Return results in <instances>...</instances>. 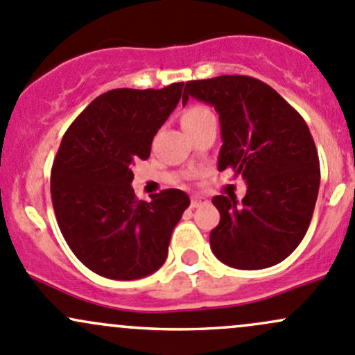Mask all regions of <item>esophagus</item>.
Masks as SVG:
<instances>
[{
    "label": "esophagus",
    "mask_w": 355,
    "mask_h": 355,
    "mask_svg": "<svg viewBox=\"0 0 355 355\" xmlns=\"http://www.w3.org/2000/svg\"><path fill=\"white\" fill-rule=\"evenodd\" d=\"M204 204H207V199L206 197H200V196H193L192 199H190V207H200L204 206Z\"/></svg>",
    "instance_id": "1"
}]
</instances>
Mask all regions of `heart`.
Instances as JSON below:
<instances>
[{
	"mask_svg": "<svg viewBox=\"0 0 355 355\" xmlns=\"http://www.w3.org/2000/svg\"><path fill=\"white\" fill-rule=\"evenodd\" d=\"M180 121H182V128L185 130H192L196 128H200V125L206 124L209 121H216V119H214V114H212L207 107L196 103V105H190L182 112Z\"/></svg>",
	"mask_w": 355,
	"mask_h": 355,
	"instance_id": "1",
	"label": "heart"
}]
</instances>
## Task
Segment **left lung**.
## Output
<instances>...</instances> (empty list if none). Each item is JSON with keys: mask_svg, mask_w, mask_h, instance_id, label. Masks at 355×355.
Instances as JSON below:
<instances>
[{"mask_svg": "<svg viewBox=\"0 0 355 355\" xmlns=\"http://www.w3.org/2000/svg\"><path fill=\"white\" fill-rule=\"evenodd\" d=\"M189 96L219 114V171L241 175L246 196H216L221 219L211 231L212 253L226 266L259 270L296 250L308 231L320 189V159L304 119L263 81L225 74L185 83Z\"/></svg>", "mask_w": 355, "mask_h": 355, "instance_id": "1", "label": "left lung"}]
</instances>
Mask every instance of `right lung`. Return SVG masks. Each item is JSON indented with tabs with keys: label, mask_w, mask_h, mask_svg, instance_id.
Returning a JSON list of instances; mask_svg holds the SVG:
<instances>
[{
	"label": "right lung",
	"mask_w": 355,
	"mask_h": 355,
	"mask_svg": "<svg viewBox=\"0 0 355 355\" xmlns=\"http://www.w3.org/2000/svg\"><path fill=\"white\" fill-rule=\"evenodd\" d=\"M182 88L110 89L62 136L51 171L55 219L71 252L102 277L132 281L158 270L171 231L190 206L184 190H162L146 202L130 187V166L149 158Z\"/></svg>",
	"instance_id": "add662e5"
}]
</instances>
